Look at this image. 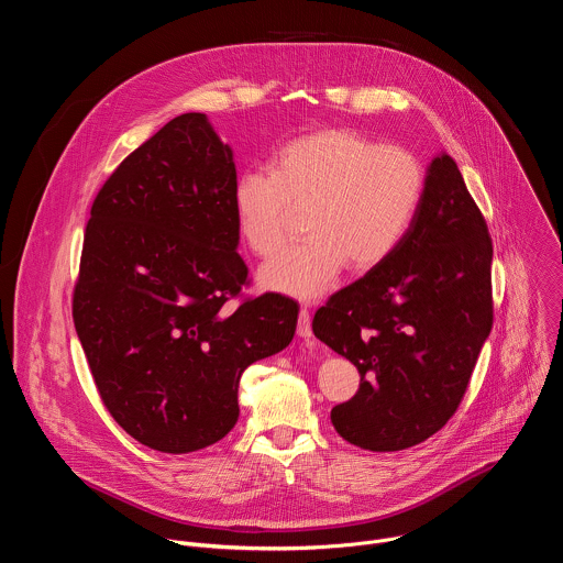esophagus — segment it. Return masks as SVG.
<instances>
[{
  "mask_svg": "<svg viewBox=\"0 0 563 563\" xmlns=\"http://www.w3.org/2000/svg\"><path fill=\"white\" fill-rule=\"evenodd\" d=\"M296 332L300 339H309L311 336V320H309V309L302 307L298 311V325H296Z\"/></svg>",
  "mask_w": 563,
  "mask_h": 563,
  "instance_id": "34e87169",
  "label": "esophagus"
}]
</instances>
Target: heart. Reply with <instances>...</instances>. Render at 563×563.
<instances>
[{"mask_svg": "<svg viewBox=\"0 0 563 563\" xmlns=\"http://www.w3.org/2000/svg\"><path fill=\"white\" fill-rule=\"evenodd\" d=\"M426 172L408 148L363 131L318 129L280 144L269 172H243L231 191L240 238L261 258L280 250L291 209H305L300 245L263 265L265 289L298 300L328 294L347 267L369 272L408 235Z\"/></svg>", "mask_w": 563, "mask_h": 563, "instance_id": "b5f03b06", "label": "heart"}]
</instances>
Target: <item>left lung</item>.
<instances>
[{
	"label": "left lung",
	"instance_id": "8db88e82",
	"mask_svg": "<svg viewBox=\"0 0 563 563\" xmlns=\"http://www.w3.org/2000/svg\"><path fill=\"white\" fill-rule=\"evenodd\" d=\"M490 267L488 224L439 153L404 243L313 316V336L361 374L358 391L332 410L345 441L396 452L450 421L493 330Z\"/></svg>",
	"mask_w": 563,
	"mask_h": 563
}]
</instances>
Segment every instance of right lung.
I'll use <instances>...</instances> for the list:
<instances>
[{
    "mask_svg": "<svg viewBox=\"0 0 563 563\" xmlns=\"http://www.w3.org/2000/svg\"><path fill=\"white\" fill-rule=\"evenodd\" d=\"M233 183L231 146L205 113H183L124 157L91 207L75 332L111 417L157 452L220 441L240 415V376L296 332L287 296L224 307L247 283Z\"/></svg>",
    "mask_w": 563,
    "mask_h": 563,
    "instance_id": "obj_1",
    "label": "right lung"
}]
</instances>
